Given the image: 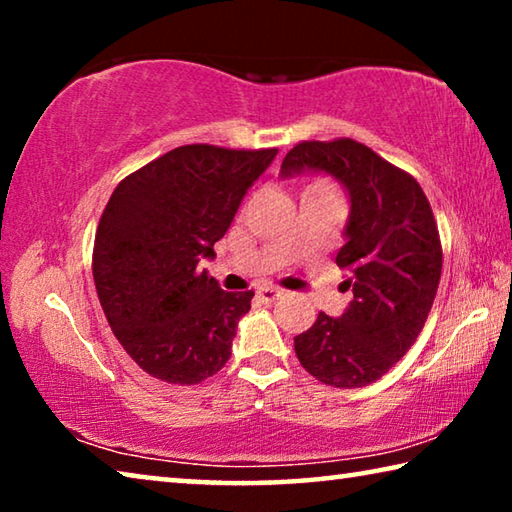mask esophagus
I'll return each mask as SVG.
<instances>
[{
	"label": "esophagus",
	"instance_id": "obj_1",
	"mask_svg": "<svg viewBox=\"0 0 512 512\" xmlns=\"http://www.w3.org/2000/svg\"><path fill=\"white\" fill-rule=\"evenodd\" d=\"M280 296H282V291L280 289H273V287H262V289L257 291V298L262 300V302H275Z\"/></svg>",
	"mask_w": 512,
	"mask_h": 512
}]
</instances>
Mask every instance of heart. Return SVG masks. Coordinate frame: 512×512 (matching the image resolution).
Masks as SVG:
<instances>
[{"label":"heart","instance_id":"b5f03b06","mask_svg":"<svg viewBox=\"0 0 512 512\" xmlns=\"http://www.w3.org/2000/svg\"><path fill=\"white\" fill-rule=\"evenodd\" d=\"M305 194H332V196H336L334 185L329 183V180H323V178L311 180V183L305 187Z\"/></svg>","mask_w":512,"mask_h":512}]
</instances>
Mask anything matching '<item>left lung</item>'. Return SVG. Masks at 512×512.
Instances as JSON below:
<instances>
[{"label":"left lung","mask_w":512,"mask_h":512,"mask_svg":"<svg viewBox=\"0 0 512 512\" xmlns=\"http://www.w3.org/2000/svg\"><path fill=\"white\" fill-rule=\"evenodd\" d=\"M325 171L350 194L345 244L336 255L354 300L341 318L320 311L293 339L311 377L334 388H361L384 377L422 332L436 298L443 246L431 205L411 173L350 137L300 142L282 176Z\"/></svg>","instance_id":"left-lung-1"}]
</instances>
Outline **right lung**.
<instances>
[{
  "label": "right lung",
  "instance_id": "1",
  "mask_svg": "<svg viewBox=\"0 0 512 512\" xmlns=\"http://www.w3.org/2000/svg\"><path fill=\"white\" fill-rule=\"evenodd\" d=\"M275 153L178 146L112 192L94 237V287L112 334L151 377L192 386L228 363L255 293L223 291L198 264Z\"/></svg>",
  "mask_w": 512,
  "mask_h": 512
}]
</instances>
